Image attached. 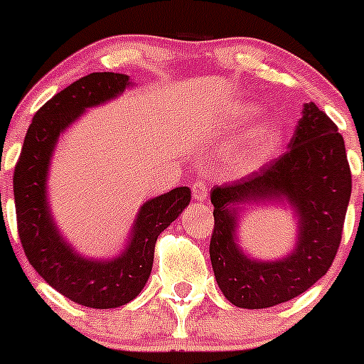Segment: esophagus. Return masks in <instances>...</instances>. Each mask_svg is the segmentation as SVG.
I'll return each instance as SVG.
<instances>
[{"mask_svg":"<svg viewBox=\"0 0 364 364\" xmlns=\"http://www.w3.org/2000/svg\"><path fill=\"white\" fill-rule=\"evenodd\" d=\"M192 196L199 203H204L208 199V185H205V181H200L199 179V181L192 183Z\"/></svg>","mask_w":364,"mask_h":364,"instance_id":"1","label":"esophagus"}]
</instances>
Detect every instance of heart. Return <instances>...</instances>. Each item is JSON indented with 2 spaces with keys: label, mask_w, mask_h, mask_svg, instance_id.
I'll return each mask as SVG.
<instances>
[{
  "label": "heart",
  "mask_w": 364,
  "mask_h": 364,
  "mask_svg": "<svg viewBox=\"0 0 364 364\" xmlns=\"http://www.w3.org/2000/svg\"><path fill=\"white\" fill-rule=\"evenodd\" d=\"M241 112L250 114L252 109L245 107ZM271 144H273V127L264 121V123L255 124L248 132L247 137L234 149L230 161H232V165L237 171H250V168L259 165L260 161L266 159Z\"/></svg>",
  "instance_id": "heart-1"
}]
</instances>
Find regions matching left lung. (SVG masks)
Masks as SVG:
<instances>
[{"instance_id":"1","label":"left lung","mask_w":364,"mask_h":364,"mask_svg":"<svg viewBox=\"0 0 364 364\" xmlns=\"http://www.w3.org/2000/svg\"><path fill=\"white\" fill-rule=\"evenodd\" d=\"M350 190L338 127L314 102L304 104L284 155L211 190L215 227L209 257L223 296L236 306L259 310L308 291L335 260ZM266 200H287L298 213L296 248L280 261H253L235 243L237 208Z\"/></svg>"}]
</instances>
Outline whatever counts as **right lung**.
<instances>
[{"instance_id":"1","label":"right lung","mask_w":364,"mask_h":364,"mask_svg":"<svg viewBox=\"0 0 364 364\" xmlns=\"http://www.w3.org/2000/svg\"><path fill=\"white\" fill-rule=\"evenodd\" d=\"M127 86L124 73L95 72L54 95L33 117L14 171L17 230L29 264L60 294L98 310L139 296L151 274L156 240L190 204L188 186L144 203L128 247L112 260L84 259L58 232L47 204V171L58 137L87 107L111 100Z\"/></svg>"}]
</instances>
